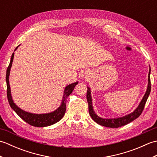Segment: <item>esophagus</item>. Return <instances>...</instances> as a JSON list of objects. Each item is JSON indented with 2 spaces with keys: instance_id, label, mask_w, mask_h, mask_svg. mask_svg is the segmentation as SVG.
Masks as SVG:
<instances>
[{
  "instance_id": "34e87169",
  "label": "esophagus",
  "mask_w": 157,
  "mask_h": 157,
  "mask_svg": "<svg viewBox=\"0 0 157 157\" xmlns=\"http://www.w3.org/2000/svg\"><path fill=\"white\" fill-rule=\"evenodd\" d=\"M89 75V72L87 70H83V71L81 72L80 76L81 78L83 79H87V78L88 77Z\"/></svg>"
}]
</instances>
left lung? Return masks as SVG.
Returning <instances> with one entry per match:
<instances>
[{
	"mask_svg": "<svg viewBox=\"0 0 157 157\" xmlns=\"http://www.w3.org/2000/svg\"><path fill=\"white\" fill-rule=\"evenodd\" d=\"M150 75H151V67H150L149 70V73H148V84L147 90H146V92L145 94L143 97L142 100L141 101L140 105L137 107L134 112H132L130 114L125 115L124 117H119V118H115V119H102L100 117L94 113V109H93L92 106V98H91V92H90V89L89 87L88 88L87 90V94H86V98H87V101L88 103V110H89V114L91 116L92 119L94 120L95 122H96L98 124L107 127V128H117L119 127H121L123 125H125L128 124V123L132 122L137 119L138 117L141 115L142 113L143 110H144L145 104L146 102V101L148 98V96L151 93V78H150Z\"/></svg>",
	"mask_w": 157,
	"mask_h": 157,
	"instance_id": "1",
	"label": "left lung"
}]
</instances>
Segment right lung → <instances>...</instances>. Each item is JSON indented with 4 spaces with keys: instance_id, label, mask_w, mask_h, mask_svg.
I'll return each instance as SVG.
<instances>
[{
    "instance_id": "add662e5",
    "label": "right lung",
    "mask_w": 157,
    "mask_h": 157,
    "mask_svg": "<svg viewBox=\"0 0 157 157\" xmlns=\"http://www.w3.org/2000/svg\"><path fill=\"white\" fill-rule=\"evenodd\" d=\"M18 48L16 47L15 50ZM13 57H14V52L12 54L11 61H10L8 68L6 69V94H7L8 101L11 107L14 110L15 112L20 117H21L23 121L26 123H29V125L35 127H46L55 124L56 122L59 121L64 116L65 111H66V102L67 98L68 96L71 94L73 90H74L75 86L78 84V82L73 84H69L66 86L64 90V94H63V98L61 102V106L55 110V111L49 113H45V114H34V113H30L23 111L21 109H19L17 106L13 101L12 100L11 94V88H10L9 77L10 74V70L12 65V63L13 61Z\"/></svg>"
}]
</instances>
